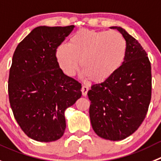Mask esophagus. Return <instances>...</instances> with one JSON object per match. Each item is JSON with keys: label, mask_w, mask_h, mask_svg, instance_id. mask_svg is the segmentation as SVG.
I'll use <instances>...</instances> for the list:
<instances>
[{"label": "esophagus", "mask_w": 161, "mask_h": 161, "mask_svg": "<svg viewBox=\"0 0 161 161\" xmlns=\"http://www.w3.org/2000/svg\"><path fill=\"white\" fill-rule=\"evenodd\" d=\"M88 91H89V87H88L87 86H82V95H83L84 97H86V96Z\"/></svg>", "instance_id": "1"}]
</instances>
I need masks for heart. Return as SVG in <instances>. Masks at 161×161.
I'll return each mask as SVG.
<instances>
[{"instance_id": "b5f03b06", "label": "heart", "mask_w": 161, "mask_h": 161, "mask_svg": "<svg viewBox=\"0 0 161 161\" xmlns=\"http://www.w3.org/2000/svg\"><path fill=\"white\" fill-rule=\"evenodd\" d=\"M127 43L116 31H96L82 28L55 50L57 64L68 77L77 73L81 67L84 75L97 83L106 82L124 64Z\"/></svg>"}]
</instances>
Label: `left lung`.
<instances>
[{"mask_svg": "<svg viewBox=\"0 0 161 161\" xmlns=\"http://www.w3.org/2000/svg\"><path fill=\"white\" fill-rule=\"evenodd\" d=\"M127 43V54L121 68L88 91L92 128L100 137L121 141L133 134L148 112L152 95L151 64L137 40L121 27Z\"/></svg>", "mask_w": 161, "mask_h": 161, "instance_id": "1", "label": "left lung"}]
</instances>
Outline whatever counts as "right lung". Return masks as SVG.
Listing matches in <instances>:
<instances>
[{"label": "right lung", "instance_id": "right-lung-1", "mask_svg": "<svg viewBox=\"0 0 161 161\" xmlns=\"http://www.w3.org/2000/svg\"><path fill=\"white\" fill-rule=\"evenodd\" d=\"M75 26L34 28L16 47L8 77L13 115L24 133L40 142L59 139L64 112L82 96V86L61 70L55 50Z\"/></svg>", "mask_w": 161, "mask_h": 161}]
</instances>
